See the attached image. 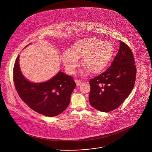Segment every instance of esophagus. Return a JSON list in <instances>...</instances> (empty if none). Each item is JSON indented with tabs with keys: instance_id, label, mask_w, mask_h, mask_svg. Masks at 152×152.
<instances>
[{
	"instance_id": "1",
	"label": "esophagus",
	"mask_w": 152,
	"mask_h": 152,
	"mask_svg": "<svg viewBox=\"0 0 152 152\" xmlns=\"http://www.w3.org/2000/svg\"><path fill=\"white\" fill-rule=\"evenodd\" d=\"M75 83H76V85L77 86H80L81 84V80H75Z\"/></svg>"
}]
</instances>
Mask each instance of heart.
<instances>
[{
  "label": "heart",
  "instance_id": "obj_1",
  "mask_svg": "<svg viewBox=\"0 0 152 152\" xmlns=\"http://www.w3.org/2000/svg\"><path fill=\"white\" fill-rule=\"evenodd\" d=\"M115 51L110 42L103 41L96 37L81 39L73 45L72 50L64 51L61 60L66 71L75 72L82 58V64L89 72L98 73L108 65Z\"/></svg>",
  "mask_w": 152,
  "mask_h": 152
}]
</instances>
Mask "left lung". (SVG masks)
Masks as SVG:
<instances>
[{
	"mask_svg": "<svg viewBox=\"0 0 152 152\" xmlns=\"http://www.w3.org/2000/svg\"><path fill=\"white\" fill-rule=\"evenodd\" d=\"M120 48L112 63L100 75L89 80L90 104L101 112L119 107L134 86L137 69L129 47L120 42Z\"/></svg>",
	"mask_w": 152,
	"mask_h": 152,
	"instance_id": "left-lung-1",
	"label": "left lung"
}]
</instances>
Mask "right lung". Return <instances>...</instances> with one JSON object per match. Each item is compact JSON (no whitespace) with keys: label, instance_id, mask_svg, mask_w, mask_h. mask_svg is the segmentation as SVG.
Returning a JSON list of instances; mask_svg holds the SVG:
<instances>
[{"label":"right lung","instance_id":"add662e5","mask_svg":"<svg viewBox=\"0 0 152 152\" xmlns=\"http://www.w3.org/2000/svg\"><path fill=\"white\" fill-rule=\"evenodd\" d=\"M19 55L13 70L15 89L19 97L31 109L48 117L58 116L68 106L76 86L72 76L59 72L47 82L33 83L26 79L20 69Z\"/></svg>","mask_w":152,"mask_h":152}]
</instances>
